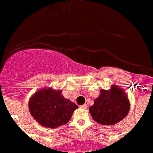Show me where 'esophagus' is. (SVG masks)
I'll use <instances>...</instances> for the list:
<instances>
[{
	"instance_id": "esophagus-1",
	"label": "esophagus",
	"mask_w": 153,
	"mask_h": 153,
	"mask_svg": "<svg viewBox=\"0 0 153 153\" xmlns=\"http://www.w3.org/2000/svg\"><path fill=\"white\" fill-rule=\"evenodd\" d=\"M81 108H82V109H87L88 108V105H87V104H84V105H81Z\"/></svg>"
}]
</instances>
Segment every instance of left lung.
Here are the masks:
<instances>
[{"label": "left lung", "instance_id": "left-lung-1", "mask_svg": "<svg viewBox=\"0 0 153 153\" xmlns=\"http://www.w3.org/2000/svg\"><path fill=\"white\" fill-rule=\"evenodd\" d=\"M130 108L129 99L124 89L112 85L110 89L100 90L99 97L89 108V112L97 123L114 125L127 116Z\"/></svg>", "mask_w": 153, "mask_h": 153}]
</instances>
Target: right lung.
<instances>
[{"instance_id":"right-lung-1","label":"right lung","mask_w":153,"mask_h":153,"mask_svg":"<svg viewBox=\"0 0 153 153\" xmlns=\"http://www.w3.org/2000/svg\"><path fill=\"white\" fill-rule=\"evenodd\" d=\"M78 105L62 95V90L44 88L30 97L28 109L31 116L44 128H56L68 122Z\"/></svg>"}]
</instances>
